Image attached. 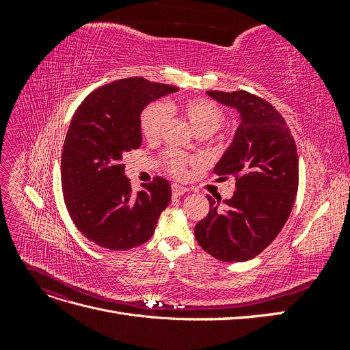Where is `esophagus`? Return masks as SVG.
Segmentation results:
<instances>
[{
    "mask_svg": "<svg viewBox=\"0 0 350 350\" xmlns=\"http://www.w3.org/2000/svg\"><path fill=\"white\" fill-rule=\"evenodd\" d=\"M187 193H188V188H185L183 185H178V184L172 185V196L174 197H181V196H184Z\"/></svg>",
    "mask_w": 350,
    "mask_h": 350,
    "instance_id": "obj_1",
    "label": "esophagus"
}]
</instances>
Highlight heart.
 <instances>
[{"label": "heart", "instance_id": "obj_1", "mask_svg": "<svg viewBox=\"0 0 350 350\" xmlns=\"http://www.w3.org/2000/svg\"><path fill=\"white\" fill-rule=\"evenodd\" d=\"M179 113L191 125V129L200 135L213 134L224 122V112L215 102L204 98H191L179 103L166 100L163 103H152L147 107L140 118L142 133L147 142H157L161 139L167 122L169 113ZM163 162L169 172L175 176L184 178L187 175L188 159L178 152H167Z\"/></svg>", "mask_w": 350, "mask_h": 350}]
</instances>
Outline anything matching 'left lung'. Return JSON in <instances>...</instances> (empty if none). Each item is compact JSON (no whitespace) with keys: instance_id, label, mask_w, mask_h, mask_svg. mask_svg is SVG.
I'll list each match as a JSON object with an SVG mask.
<instances>
[{"instance_id":"obj_1","label":"left lung","mask_w":350,"mask_h":350,"mask_svg":"<svg viewBox=\"0 0 350 350\" xmlns=\"http://www.w3.org/2000/svg\"><path fill=\"white\" fill-rule=\"evenodd\" d=\"M207 94L237 108L241 124L213 172L235 178L234 197L207 196L208 215L196 225L198 245L220 261H247L276 239L288 220L299 184L296 144L271 103L247 90Z\"/></svg>"}]
</instances>
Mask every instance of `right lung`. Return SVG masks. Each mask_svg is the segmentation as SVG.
Segmentation results:
<instances>
[{"label":"right lung","instance_id":"obj_1","mask_svg":"<svg viewBox=\"0 0 350 350\" xmlns=\"http://www.w3.org/2000/svg\"><path fill=\"white\" fill-rule=\"evenodd\" d=\"M176 90L143 77L121 79L93 90L72 115L61 156L62 193L74 225L102 248L126 251L149 241L171 201L162 176L134 193L121 159L142 144L146 105Z\"/></svg>","mask_w":350,"mask_h":350}]
</instances>
